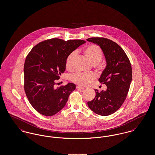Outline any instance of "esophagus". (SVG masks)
<instances>
[{
    "instance_id": "1",
    "label": "esophagus",
    "mask_w": 155,
    "mask_h": 155,
    "mask_svg": "<svg viewBox=\"0 0 155 155\" xmlns=\"http://www.w3.org/2000/svg\"><path fill=\"white\" fill-rule=\"evenodd\" d=\"M76 88L77 89H84L85 88L83 87L80 86V85H78V86L76 87Z\"/></svg>"
}]
</instances>
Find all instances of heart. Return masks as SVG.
<instances>
[{"label": "heart", "mask_w": 155, "mask_h": 155, "mask_svg": "<svg viewBox=\"0 0 155 155\" xmlns=\"http://www.w3.org/2000/svg\"><path fill=\"white\" fill-rule=\"evenodd\" d=\"M83 53L85 57L93 64L97 66L99 68L102 66L99 64L103 58V52L101 48L96 45H91L87 46L83 50ZM75 52L71 53L66 60L65 66L68 71H71L74 70V59L75 58ZM94 80V75L92 74H84L77 73L71 77V81L74 83L82 86H87L91 81Z\"/></svg>", "instance_id": "obj_1"}]
</instances>
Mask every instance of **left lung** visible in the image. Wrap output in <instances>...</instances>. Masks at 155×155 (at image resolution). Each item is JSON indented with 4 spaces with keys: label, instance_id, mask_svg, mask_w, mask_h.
<instances>
[{
    "label": "left lung",
    "instance_id": "left-lung-1",
    "mask_svg": "<svg viewBox=\"0 0 155 155\" xmlns=\"http://www.w3.org/2000/svg\"><path fill=\"white\" fill-rule=\"evenodd\" d=\"M101 47L105 56L107 66L99 81L107 89L98 92L95 98L88 102L89 107L96 114L109 116L120 109L127 97L132 81V67L124 50L117 44L103 37L87 39Z\"/></svg>",
    "mask_w": 155,
    "mask_h": 155
}]
</instances>
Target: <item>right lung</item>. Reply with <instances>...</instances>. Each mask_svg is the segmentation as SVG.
Here are the masks:
<instances>
[{
  "label": "right lung",
  "instance_id": "add662e5",
  "mask_svg": "<svg viewBox=\"0 0 155 155\" xmlns=\"http://www.w3.org/2000/svg\"><path fill=\"white\" fill-rule=\"evenodd\" d=\"M84 43L80 39L52 38L36 45L27 54L24 88L30 104L40 114L52 116L66 105L75 85L68 83L56 88V82L65 71L67 56Z\"/></svg>",
  "mask_w": 155,
  "mask_h": 155
}]
</instances>
